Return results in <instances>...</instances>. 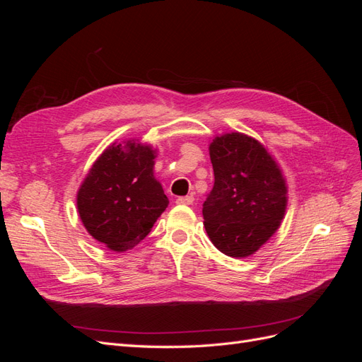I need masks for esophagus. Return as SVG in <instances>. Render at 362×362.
<instances>
[{"mask_svg":"<svg viewBox=\"0 0 362 362\" xmlns=\"http://www.w3.org/2000/svg\"><path fill=\"white\" fill-rule=\"evenodd\" d=\"M193 201V196H180V198H177L178 205H192Z\"/></svg>","mask_w":362,"mask_h":362,"instance_id":"obj_1","label":"esophagus"}]
</instances>
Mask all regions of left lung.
<instances>
[{
  "mask_svg": "<svg viewBox=\"0 0 362 362\" xmlns=\"http://www.w3.org/2000/svg\"><path fill=\"white\" fill-rule=\"evenodd\" d=\"M214 185L204 202V226L222 254L245 258L276 233L287 208V184L258 140L228 133L210 144Z\"/></svg>",
  "mask_w": 362,
  "mask_h": 362,
  "instance_id": "obj_1",
  "label": "left lung"
}]
</instances>
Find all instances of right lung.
<instances>
[{
    "label": "right lung",
    "mask_w": 362,
    "mask_h": 362,
    "mask_svg": "<svg viewBox=\"0 0 362 362\" xmlns=\"http://www.w3.org/2000/svg\"><path fill=\"white\" fill-rule=\"evenodd\" d=\"M156 151L136 140L113 144L93 163L76 193L80 218L95 240L115 252L144 240L169 205L154 177Z\"/></svg>",
    "instance_id": "right-lung-1"
}]
</instances>
